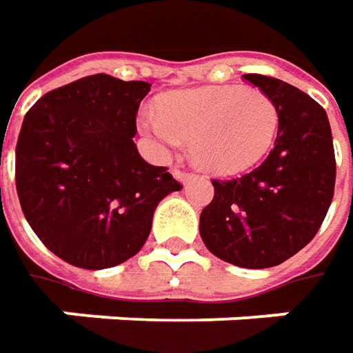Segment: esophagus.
<instances>
[{
  "label": "esophagus",
  "instance_id": "1",
  "mask_svg": "<svg viewBox=\"0 0 353 353\" xmlns=\"http://www.w3.org/2000/svg\"><path fill=\"white\" fill-rule=\"evenodd\" d=\"M172 176H174L179 183H183V184L190 183V181L194 179V174H192V172H184V170H181V169L172 170Z\"/></svg>",
  "mask_w": 353,
  "mask_h": 353
}]
</instances>
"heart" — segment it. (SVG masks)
Wrapping results in <instances>:
<instances>
[{
  "mask_svg": "<svg viewBox=\"0 0 353 353\" xmlns=\"http://www.w3.org/2000/svg\"><path fill=\"white\" fill-rule=\"evenodd\" d=\"M139 128L163 147L186 141L198 169L232 176L253 169L271 151L279 110L257 88L181 90L161 98L159 114H143Z\"/></svg>",
  "mask_w": 353,
  "mask_h": 353,
  "instance_id": "b5f03b06",
  "label": "heart"
}]
</instances>
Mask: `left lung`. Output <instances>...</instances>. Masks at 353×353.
Wrapping results in <instances>:
<instances>
[{"label":"left lung","instance_id":"left-lung-1","mask_svg":"<svg viewBox=\"0 0 353 353\" xmlns=\"http://www.w3.org/2000/svg\"><path fill=\"white\" fill-rule=\"evenodd\" d=\"M243 78L277 105V139L257 169L212 181L200 237L225 263L267 269L303 250L326 218L336 181L332 129L324 108L305 92L263 74Z\"/></svg>","mask_w":353,"mask_h":353}]
</instances>
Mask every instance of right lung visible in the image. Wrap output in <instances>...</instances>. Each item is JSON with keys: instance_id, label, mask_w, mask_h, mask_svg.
<instances>
[{"instance_id": "1", "label": "right lung", "mask_w": 353, "mask_h": 353, "mask_svg": "<svg viewBox=\"0 0 353 353\" xmlns=\"http://www.w3.org/2000/svg\"><path fill=\"white\" fill-rule=\"evenodd\" d=\"M149 82L110 74L45 94L23 119L15 149L21 208L37 237L80 269L139 253L159 202L183 186L143 161L133 137Z\"/></svg>"}]
</instances>
